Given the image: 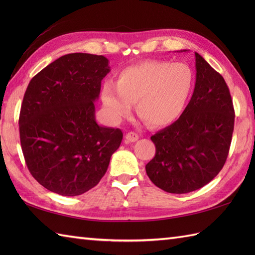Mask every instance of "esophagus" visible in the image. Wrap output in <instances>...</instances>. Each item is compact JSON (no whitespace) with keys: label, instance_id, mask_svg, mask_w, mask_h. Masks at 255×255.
Wrapping results in <instances>:
<instances>
[{"label":"esophagus","instance_id":"34e87169","mask_svg":"<svg viewBox=\"0 0 255 255\" xmlns=\"http://www.w3.org/2000/svg\"><path fill=\"white\" fill-rule=\"evenodd\" d=\"M126 139L128 140L129 142H134V141H137V140L139 139V136H138V133L133 132V131H130V132L126 133Z\"/></svg>","mask_w":255,"mask_h":255}]
</instances>
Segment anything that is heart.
Segmentation results:
<instances>
[{"label": "heart", "mask_w": 255, "mask_h": 255, "mask_svg": "<svg viewBox=\"0 0 255 255\" xmlns=\"http://www.w3.org/2000/svg\"><path fill=\"white\" fill-rule=\"evenodd\" d=\"M193 85L194 74L188 64L145 60L122 70L117 83L104 82L101 95L112 122H122L137 102L139 115L151 126L161 127L182 115Z\"/></svg>", "instance_id": "obj_1"}]
</instances>
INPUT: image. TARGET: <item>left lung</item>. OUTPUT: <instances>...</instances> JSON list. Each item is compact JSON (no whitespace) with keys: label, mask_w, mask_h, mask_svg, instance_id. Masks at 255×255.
<instances>
[{"label":"left lung","mask_w":255,"mask_h":255,"mask_svg":"<svg viewBox=\"0 0 255 255\" xmlns=\"http://www.w3.org/2000/svg\"><path fill=\"white\" fill-rule=\"evenodd\" d=\"M195 61L192 99L176 122L151 137L155 155L145 165L151 182L172 194L196 191L217 176L234 132L235 110L228 85L197 52Z\"/></svg>","instance_id":"1"}]
</instances>
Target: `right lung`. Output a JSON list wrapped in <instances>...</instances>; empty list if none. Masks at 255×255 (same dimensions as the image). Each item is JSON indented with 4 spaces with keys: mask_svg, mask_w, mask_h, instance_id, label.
Wrapping results in <instances>:
<instances>
[{
    "mask_svg": "<svg viewBox=\"0 0 255 255\" xmlns=\"http://www.w3.org/2000/svg\"><path fill=\"white\" fill-rule=\"evenodd\" d=\"M111 71L107 58L69 53L27 86L19 137L30 174L48 191L78 196L99 184L123 132L96 123L94 102Z\"/></svg>",
    "mask_w": 255,
    "mask_h": 255,
    "instance_id": "1",
    "label": "right lung"
}]
</instances>
